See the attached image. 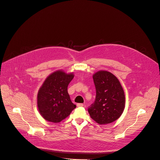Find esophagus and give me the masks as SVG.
Instances as JSON below:
<instances>
[{"label":"esophagus","mask_w":160,"mask_h":160,"mask_svg":"<svg viewBox=\"0 0 160 160\" xmlns=\"http://www.w3.org/2000/svg\"><path fill=\"white\" fill-rule=\"evenodd\" d=\"M77 105L78 107H82V106H83V104H82V103H78Z\"/></svg>","instance_id":"obj_1"}]
</instances>
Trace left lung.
I'll use <instances>...</instances> for the list:
<instances>
[{"instance_id":"obj_1","label":"left lung","mask_w":160,"mask_h":160,"mask_svg":"<svg viewBox=\"0 0 160 160\" xmlns=\"http://www.w3.org/2000/svg\"><path fill=\"white\" fill-rule=\"evenodd\" d=\"M96 90L95 101L88 108L90 117L100 125L111 123L118 119L125 109V97L118 79L107 71L93 75Z\"/></svg>"}]
</instances>
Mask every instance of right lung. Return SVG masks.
Masks as SVG:
<instances>
[{"label": "right lung", "mask_w": 160, "mask_h": 160, "mask_svg": "<svg viewBox=\"0 0 160 160\" xmlns=\"http://www.w3.org/2000/svg\"><path fill=\"white\" fill-rule=\"evenodd\" d=\"M74 77L61 70L51 74L40 88L37 106L42 117L50 122L58 123L70 115L76 108L68 92V86Z\"/></svg>", "instance_id": "add662e5"}]
</instances>
